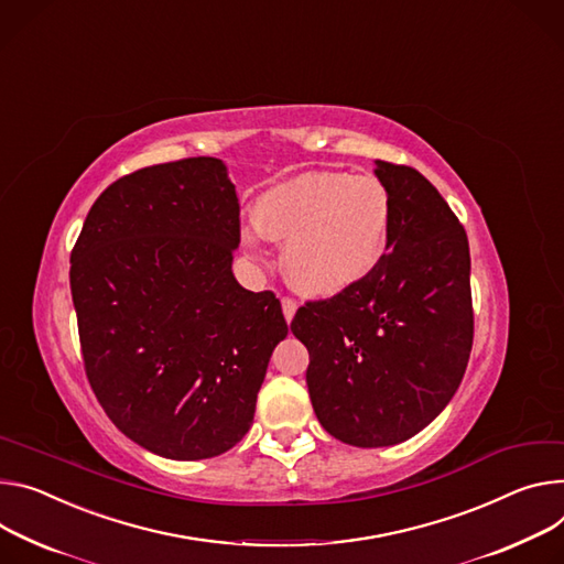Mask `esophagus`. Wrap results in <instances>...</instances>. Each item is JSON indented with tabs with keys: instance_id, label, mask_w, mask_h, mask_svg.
Masks as SVG:
<instances>
[{
	"instance_id": "1",
	"label": "esophagus",
	"mask_w": 564,
	"mask_h": 564,
	"mask_svg": "<svg viewBox=\"0 0 564 564\" xmlns=\"http://www.w3.org/2000/svg\"><path fill=\"white\" fill-rule=\"evenodd\" d=\"M281 305H283V315H285V319H288V322H292V319H294V313H296V301H294V299H290V296H283V299H281Z\"/></svg>"
}]
</instances>
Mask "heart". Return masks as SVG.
Returning <instances> with one entry per match:
<instances>
[{
    "label": "heart",
    "instance_id": "heart-1",
    "mask_svg": "<svg viewBox=\"0 0 564 564\" xmlns=\"http://www.w3.org/2000/svg\"><path fill=\"white\" fill-rule=\"evenodd\" d=\"M263 236L285 242L290 283L308 296H335L380 263L391 236V199L373 175L303 173L270 188L256 204ZM242 242L263 259L261 232L242 227Z\"/></svg>",
    "mask_w": 564,
    "mask_h": 564
}]
</instances>
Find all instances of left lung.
Here are the masks:
<instances>
[{
    "label": "left lung",
    "instance_id": "1",
    "mask_svg": "<svg viewBox=\"0 0 564 564\" xmlns=\"http://www.w3.org/2000/svg\"><path fill=\"white\" fill-rule=\"evenodd\" d=\"M376 175L391 199L389 251L290 324L311 352L305 382L322 427L357 447L427 427L458 389L475 333L464 225L416 169L378 160Z\"/></svg>",
    "mask_w": 564,
    "mask_h": 564
}]
</instances>
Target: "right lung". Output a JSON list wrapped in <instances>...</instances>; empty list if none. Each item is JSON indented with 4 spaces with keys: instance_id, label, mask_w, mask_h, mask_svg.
I'll return each instance as SVG.
<instances>
[{
    "instance_id": "1",
    "label": "right lung",
    "mask_w": 564,
    "mask_h": 564,
    "mask_svg": "<svg viewBox=\"0 0 564 564\" xmlns=\"http://www.w3.org/2000/svg\"><path fill=\"white\" fill-rule=\"evenodd\" d=\"M240 204L216 158L134 171L98 195L72 249L87 380L137 445L212 458L251 427L288 324L234 272Z\"/></svg>"
}]
</instances>
